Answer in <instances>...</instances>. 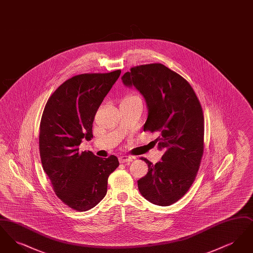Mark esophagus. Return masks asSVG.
Segmentation results:
<instances>
[{"label":"esophagus","instance_id":"1","mask_svg":"<svg viewBox=\"0 0 253 253\" xmlns=\"http://www.w3.org/2000/svg\"><path fill=\"white\" fill-rule=\"evenodd\" d=\"M119 160L121 163H125V162H131L133 160V157H129V156H121L119 157Z\"/></svg>","mask_w":253,"mask_h":253}]
</instances>
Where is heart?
<instances>
[{"instance_id":"b5f03b06","label":"heart","mask_w":253,"mask_h":253,"mask_svg":"<svg viewBox=\"0 0 253 253\" xmlns=\"http://www.w3.org/2000/svg\"><path fill=\"white\" fill-rule=\"evenodd\" d=\"M135 98H139V97L134 96V95H128V96H125V97L122 99V101H124V100H132V99H135Z\"/></svg>"}]
</instances>
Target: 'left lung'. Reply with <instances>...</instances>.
<instances>
[{
  "mask_svg": "<svg viewBox=\"0 0 253 253\" xmlns=\"http://www.w3.org/2000/svg\"><path fill=\"white\" fill-rule=\"evenodd\" d=\"M135 87L148 108L144 131L157 132L155 140L164 152L155 165L146 158L148 173L137 181L142 196L153 204L169 206L191 188L204 152V116L192 86L161 63L131 68L121 78Z\"/></svg>",
  "mask_w": 253,
  "mask_h": 253,
  "instance_id": "obj_1",
  "label": "left lung"
}]
</instances>
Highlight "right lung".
<instances>
[{"label":"right lung","mask_w":253,"mask_h":253,"mask_svg":"<svg viewBox=\"0 0 253 253\" xmlns=\"http://www.w3.org/2000/svg\"><path fill=\"white\" fill-rule=\"evenodd\" d=\"M121 70L82 74L64 82L49 97L40 125V156L54 192L78 211L98 204L107 193L109 175L119 167L118 157H96L79 151L91 140L96 111L121 76Z\"/></svg>","instance_id":"add662e5"}]
</instances>
